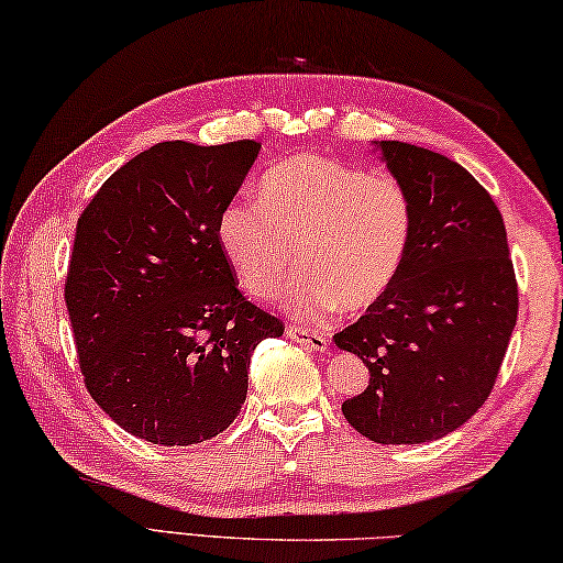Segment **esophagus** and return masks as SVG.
Here are the masks:
<instances>
[{"label": "esophagus", "instance_id": "1", "mask_svg": "<svg viewBox=\"0 0 563 563\" xmlns=\"http://www.w3.org/2000/svg\"><path fill=\"white\" fill-rule=\"evenodd\" d=\"M288 338H292V341L300 343L302 347H308V351H325V347H328L325 335L318 333V330L288 325Z\"/></svg>", "mask_w": 563, "mask_h": 563}]
</instances>
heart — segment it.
Returning a JSON list of instances; mask_svg holds the SVG:
<instances>
[{
  "mask_svg": "<svg viewBox=\"0 0 563 563\" xmlns=\"http://www.w3.org/2000/svg\"><path fill=\"white\" fill-rule=\"evenodd\" d=\"M413 228V198L398 177L300 153L265 169L257 202H228L216 238L253 298L278 296L300 263L288 302L313 318L335 306L361 313L386 298L404 273Z\"/></svg>",
  "mask_w": 563,
  "mask_h": 563,
  "instance_id": "obj_1",
  "label": "heart"
}]
</instances>
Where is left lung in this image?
I'll return each mask as SVG.
<instances>
[{
	"instance_id": "left-lung-1",
	"label": "left lung",
	"mask_w": 563,
	"mask_h": 563,
	"mask_svg": "<svg viewBox=\"0 0 563 563\" xmlns=\"http://www.w3.org/2000/svg\"><path fill=\"white\" fill-rule=\"evenodd\" d=\"M376 145L413 198L416 228L388 296L333 335L371 373L343 416L376 443H426L486 404L519 316V288L504 218L484 185L426 147Z\"/></svg>"
}]
</instances>
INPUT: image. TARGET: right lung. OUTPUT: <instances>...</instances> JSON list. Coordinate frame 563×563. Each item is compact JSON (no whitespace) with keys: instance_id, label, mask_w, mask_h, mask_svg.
I'll return each instance as SVG.
<instances>
[{"instance_id":"1","label":"right lung","mask_w":563,"mask_h":563,"mask_svg":"<svg viewBox=\"0 0 563 563\" xmlns=\"http://www.w3.org/2000/svg\"><path fill=\"white\" fill-rule=\"evenodd\" d=\"M261 142H157L122 165L77 220L65 300L85 386L124 431L202 443L235 421L255 345L283 320L250 302L216 222Z\"/></svg>"}]
</instances>
